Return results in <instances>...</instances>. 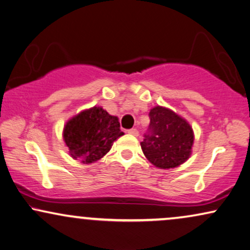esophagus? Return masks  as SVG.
Wrapping results in <instances>:
<instances>
[{
  "label": "esophagus",
  "mask_w": 250,
  "mask_h": 250,
  "mask_svg": "<svg viewBox=\"0 0 250 250\" xmlns=\"http://www.w3.org/2000/svg\"><path fill=\"white\" fill-rule=\"evenodd\" d=\"M128 134H130L132 136H138V130L137 129H129Z\"/></svg>",
  "instance_id": "34e87169"
}]
</instances>
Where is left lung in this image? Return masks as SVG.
Segmentation results:
<instances>
[{
	"instance_id": "obj_1",
	"label": "left lung",
	"mask_w": 250,
	"mask_h": 250,
	"mask_svg": "<svg viewBox=\"0 0 250 250\" xmlns=\"http://www.w3.org/2000/svg\"><path fill=\"white\" fill-rule=\"evenodd\" d=\"M149 127L141 143L146 159L160 169L176 168L192 153L194 134L189 123L171 109L155 106L149 111Z\"/></svg>"
}]
</instances>
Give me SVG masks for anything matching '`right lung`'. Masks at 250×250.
<instances>
[{"mask_svg": "<svg viewBox=\"0 0 250 250\" xmlns=\"http://www.w3.org/2000/svg\"><path fill=\"white\" fill-rule=\"evenodd\" d=\"M125 135L118 116L109 115L103 107L84 109L66 122L62 138L73 159L83 164H94L102 159L113 143Z\"/></svg>", "mask_w": 250, "mask_h": 250, "instance_id": "right-lung-1", "label": "right lung"}]
</instances>
